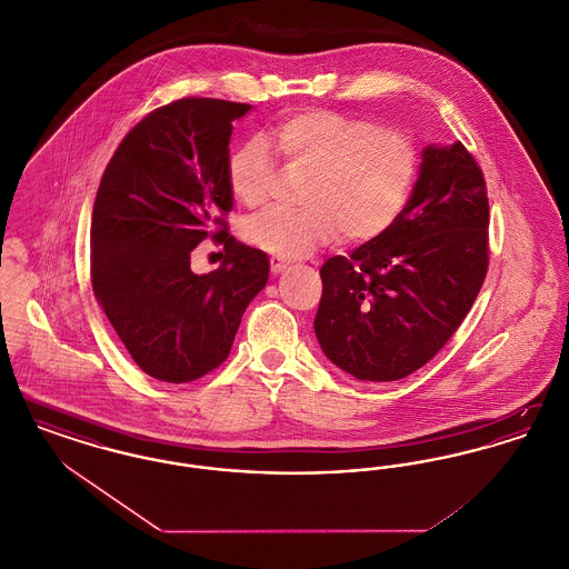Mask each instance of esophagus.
Returning <instances> with one entry per match:
<instances>
[{
    "label": "esophagus",
    "instance_id": "34e87169",
    "mask_svg": "<svg viewBox=\"0 0 569 569\" xmlns=\"http://www.w3.org/2000/svg\"><path fill=\"white\" fill-rule=\"evenodd\" d=\"M288 269V260H283V258H279V256H271V271L277 274V272H283Z\"/></svg>",
    "mask_w": 569,
    "mask_h": 569
}]
</instances>
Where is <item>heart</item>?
I'll return each mask as SVG.
<instances>
[{"label":"heart","mask_w":569,"mask_h":569,"mask_svg":"<svg viewBox=\"0 0 569 569\" xmlns=\"http://www.w3.org/2000/svg\"><path fill=\"white\" fill-rule=\"evenodd\" d=\"M267 140L295 166L311 170L298 209L277 207L244 223L249 243L298 258L341 232L350 243L383 237L406 209L418 174V147L399 130L332 110H302L272 128ZM269 144L260 138L237 147L226 166L232 196L260 207L272 188Z\"/></svg>","instance_id":"heart-1"}]
</instances>
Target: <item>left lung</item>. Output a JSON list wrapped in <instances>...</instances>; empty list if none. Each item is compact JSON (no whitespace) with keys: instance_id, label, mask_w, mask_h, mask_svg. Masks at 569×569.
<instances>
[{"instance_id":"8db88e82","label":"left lung","mask_w":569,"mask_h":569,"mask_svg":"<svg viewBox=\"0 0 569 569\" xmlns=\"http://www.w3.org/2000/svg\"><path fill=\"white\" fill-rule=\"evenodd\" d=\"M482 168L455 142L429 144L395 226L320 269L316 337L326 356L365 381L425 367L457 332L488 271Z\"/></svg>"}]
</instances>
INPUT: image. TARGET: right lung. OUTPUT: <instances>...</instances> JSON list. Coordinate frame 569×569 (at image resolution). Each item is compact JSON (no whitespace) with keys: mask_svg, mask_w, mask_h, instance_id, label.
<instances>
[{"mask_svg":"<svg viewBox=\"0 0 569 569\" xmlns=\"http://www.w3.org/2000/svg\"><path fill=\"white\" fill-rule=\"evenodd\" d=\"M249 104L181 98L151 110L119 142L91 216V286L136 365L186 383L228 358L244 309L269 281L264 251L226 228L232 211L228 142ZM211 236L224 264L190 272Z\"/></svg>","mask_w":569,"mask_h":569,"instance_id":"add662e5","label":"right lung"}]
</instances>
